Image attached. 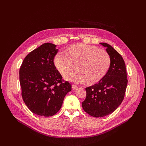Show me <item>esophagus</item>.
Returning a JSON list of instances; mask_svg holds the SVG:
<instances>
[{
    "instance_id": "obj_1",
    "label": "esophagus",
    "mask_w": 146,
    "mask_h": 146,
    "mask_svg": "<svg viewBox=\"0 0 146 146\" xmlns=\"http://www.w3.org/2000/svg\"><path fill=\"white\" fill-rule=\"evenodd\" d=\"M72 88L73 90H76V89H77V88H78V86L77 85H72Z\"/></svg>"
}]
</instances>
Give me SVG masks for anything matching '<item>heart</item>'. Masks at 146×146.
<instances>
[{
    "mask_svg": "<svg viewBox=\"0 0 146 146\" xmlns=\"http://www.w3.org/2000/svg\"><path fill=\"white\" fill-rule=\"evenodd\" d=\"M68 52H58L54 58L56 68L63 74L74 69L77 64L78 70L64 75L67 80L79 84L86 81L90 84L95 83L108 72L111 60L105 50L79 43L70 46Z\"/></svg>",
    "mask_w": 146,
    "mask_h": 146,
    "instance_id": "1",
    "label": "heart"
}]
</instances>
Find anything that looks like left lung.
I'll return each instance as SVG.
<instances>
[{
	"label": "left lung",
	"mask_w": 146,
	"mask_h": 146,
	"mask_svg": "<svg viewBox=\"0 0 146 146\" xmlns=\"http://www.w3.org/2000/svg\"><path fill=\"white\" fill-rule=\"evenodd\" d=\"M100 44L107 47L111 60L110 68L98 83L85 88L86 97L82 102L84 111L96 117H104L115 111L124 98L128 82L122 56L108 44Z\"/></svg>",
	"instance_id": "1"
}]
</instances>
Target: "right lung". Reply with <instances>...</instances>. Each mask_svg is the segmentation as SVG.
<instances>
[{"label":"right lung","instance_id":"add662e5","mask_svg":"<svg viewBox=\"0 0 146 146\" xmlns=\"http://www.w3.org/2000/svg\"><path fill=\"white\" fill-rule=\"evenodd\" d=\"M56 46L43 44L25 56L19 69L23 100L31 111L39 116H54L71 91V84L64 82L54 63L58 52Z\"/></svg>","mask_w":146,"mask_h":146}]
</instances>
